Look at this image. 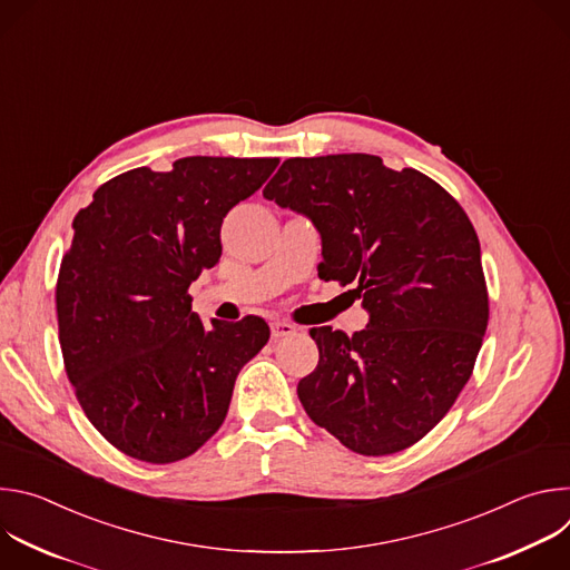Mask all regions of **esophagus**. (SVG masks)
Returning a JSON list of instances; mask_svg holds the SVG:
<instances>
[{
  "mask_svg": "<svg viewBox=\"0 0 570 570\" xmlns=\"http://www.w3.org/2000/svg\"><path fill=\"white\" fill-rule=\"evenodd\" d=\"M271 334H273V341H282L286 336H293L295 334V324L286 322V320H277L271 324Z\"/></svg>",
  "mask_w": 570,
  "mask_h": 570,
  "instance_id": "1",
  "label": "esophagus"
}]
</instances>
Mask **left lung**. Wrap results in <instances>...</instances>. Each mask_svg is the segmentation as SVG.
Segmentation results:
<instances>
[{"mask_svg": "<svg viewBox=\"0 0 570 570\" xmlns=\"http://www.w3.org/2000/svg\"><path fill=\"white\" fill-rule=\"evenodd\" d=\"M264 198L315 225L320 277L354 284L370 315L354 336L311 330L306 415L361 455L413 446L469 381L490 317L471 220L424 174L365 153L286 159Z\"/></svg>", "mask_w": 570, "mask_h": 570, "instance_id": "8db88e82", "label": "left lung"}]
</instances>
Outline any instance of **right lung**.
Masks as SVG:
<instances>
[{
	"mask_svg": "<svg viewBox=\"0 0 570 570\" xmlns=\"http://www.w3.org/2000/svg\"><path fill=\"white\" fill-rule=\"evenodd\" d=\"M277 157H183L95 191L73 218L58 286V341L92 426L121 453L169 464L223 424L234 381L268 324L212 320L187 288L220 259L225 214L277 169Z\"/></svg>",
	"mask_w": 570,
	"mask_h": 570,
	"instance_id": "right-lung-1",
	"label": "right lung"
}]
</instances>
